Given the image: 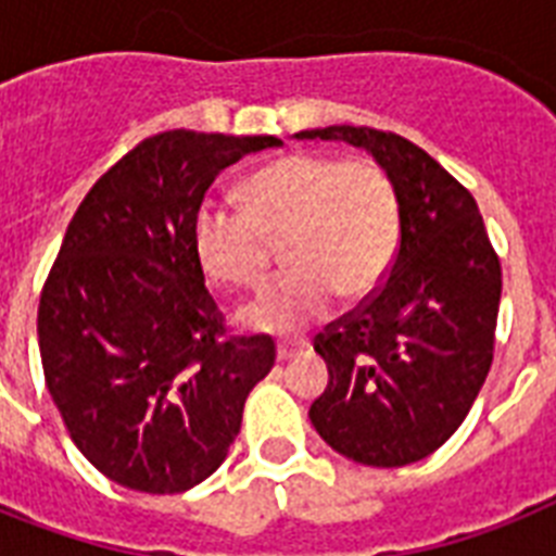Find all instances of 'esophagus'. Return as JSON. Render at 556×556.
<instances>
[{
  "label": "esophagus",
  "mask_w": 556,
  "mask_h": 556,
  "mask_svg": "<svg viewBox=\"0 0 556 556\" xmlns=\"http://www.w3.org/2000/svg\"><path fill=\"white\" fill-rule=\"evenodd\" d=\"M305 346H308V343H303V340H294V343H291V340H279V343H277V361H291V357L300 355Z\"/></svg>",
  "instance_id": "obj_1"
}]
</instances>
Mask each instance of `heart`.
<instances>
[{"instance_id":"b5f03b06","label":"heart","mask_w":556,"mask_h":556,"mask_svg":"<svg viewBox=\"0 0 556 556\" xmlns=\"http://www.w3.org/2000/svg\"><path fill=\"white\" fill-rule=\"evenodd\" d=\"M401 239L395 181L378 161L291 152L253 173L242 207L204 201L192 222L201 270L230 288L260 286L270 242L291 268L270 282L242 320L294 334L326 317L334 296L364 300L387 279Z\"/></svg>"}]
</instances>
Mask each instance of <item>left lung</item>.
I'll return each mask as SVG.
<instances>
[{
  "mask_svg": "<svg viewBox=\"0 0 556 556\" xmlns=\"http://www.w3.org/2000/svg\"><path fill=\"white\" fill-rule=\"evenodd\" d=\"M296 138L366 147L401 204L387 279L314 338L329 387L308 415L329 447L361 465H413L458 430L491 371L500 253L470 190L404 135L326 126Z\"/></svg>",
  "mask_w": 556,
  "mask_h": 556,
  "instance_id": "8db88e82",
  "label": "left lung"
}]
</instances>
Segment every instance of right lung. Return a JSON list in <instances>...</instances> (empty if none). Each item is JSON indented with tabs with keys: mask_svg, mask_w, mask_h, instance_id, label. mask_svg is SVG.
<instances>
[{
	"mask_svg": "<svg viewBox=\"0 0 556 556\" xmlns=\"http://www.w3.org/2000/svg\"><path fill=\"white\" fill-rule=\"evenodd\" d=\"M277 143L192 129L143 138L86 192L48 270L46 387L77 450L129 491L207 479L277 361L268 334H230L192 248L213 178Z\"/></svg>",
	"mask_w": 556,
	"mask_h": 556,
	"instance_id": "1",
	"label": "right lung"
}]
</instances>
